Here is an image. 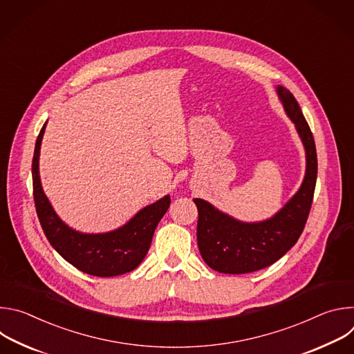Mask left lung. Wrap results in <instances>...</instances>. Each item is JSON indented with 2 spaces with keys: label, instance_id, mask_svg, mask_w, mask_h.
Returning <instances> with one entry per match:
<instances>
[{
  "label": "left lung",
  "instance_id": "1",
  "mask_svg": "<svg viewBox=\"0 0 354 354\" xmlns=\"http://www.w3.org/2000/svg\"><path fill=\"white\" fill-rule=\"evenodd\" d=\"M276 91L286 115L294 123L306 148V176L287 203L273 217L263 221H239L203 198L193 200L198 212L200 255L213 270L220 273H250L277 262L298 241L311 210L318 171L314 136L294 95L281 85Z\"/></svg>",
  "mask_w": 354,
  "mask_h": 354
}]
</instances>
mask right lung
I'll list each match as a JSON object with an SVG mask.
<instances>
[{
  "label": "right lung",
  "mask_w": 354,
  "mask_h": 354,
  "mask_svg": "<svg viewBox=\"0 0 354 354\" xmlns=\"http://www.w3.org/2000/svg\"><path fill=\"white\" fill-rule=\"evenodd\" d=\"M46 124L36 140L32 179L36 213L50 245L68 263L86 274L113 277L134 270L145 258L154 231L171 205L169 194L141 209L118 230L102 234H85L73 230L57 216L41 187L39 157Z\"/></svg>",
  "instance_id": "obj_1"
}]
</instances>
